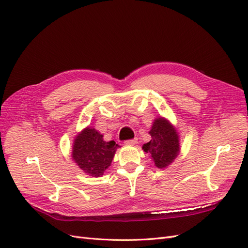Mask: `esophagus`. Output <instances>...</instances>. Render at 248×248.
I'll return each instance as SVG.
<instances>
[{
  "label": "esophagus",
  "mask_w": 248,
  "mask_h": 248,
  "mask_svg": "<svg viewBox=\"0 0 248 248\" xmlns=\"http://www.w3.org/2000/svg\"><path fill=\"white\" fill-rule=\"evenodd\" d=\"M137 142H138V140H137V139H133V140H125L124 144H125V145H128V146H133V145H136Z\"/></svg>",
  "instance_id": "1"
}]
</instances>
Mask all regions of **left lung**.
Returning a JSON list of instances; mask_svg holds the SVG:
<instances>
[{
    "label": "left lung",
    "instance_id": "1",
    "mask_svg": "<svg viewBox=\"0 0 248 248\" xmlns=\"http://www.w3.org/2000/svg\"><path fill=\"white\" fill-rule=\"evenodd\" d=\"M151 140L142 145V150L151 156L158 169H167L180 153L179 133L176 127L168 119L156 118L151 130Z\"/></svg>",
    "mask_w": 248,
    "mask_h": 248
}]
</instances>
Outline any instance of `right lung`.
Listing matches in <instances>:
<instances>
[{
  "instance_id": "add662e5",
  "label": "right lung",
  "mask_w": 248,
  "mask_h": 248,
  "mask_svg": "<svg viewBox=\"0 0 248 248\" xmlns=\"http://www.w3.org/2000/svg\"><path fill=\"white\" fill-rule=\"evenodd\" d=\"M119 147L115 140L106 141L100 132L88 126L74 138L71 157L85 174L97 178L110 166Z\"/></svg>"
}]
</instances>
